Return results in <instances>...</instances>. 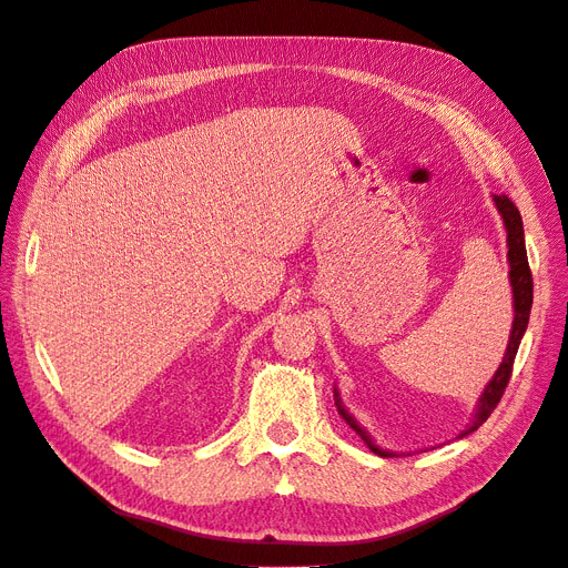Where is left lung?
Wrapping results in <instances>:
<instances>
[{"instance_id":"obj_1","label":"left lung","mask_w":568,"mask_h":568,"mask_svg":"<svg viewBox=\"0 0 568 568\" xmlns=\"http://www.w3.org/2000/svg\"><path fill=\"white\" fill-rule=\"evenodd\" d=\"M496 200V207L503 214V222H505V231H507V262H509V283H511V297H515V321H511V333H509V344H507V352L505 358L500 363V368L493 375V379L486 384V389L479 398V406L477 413H474L471 425L460 434L467 436L471 432H477L488 415L496 410V406L500 404V398L507 389V382L511 377V365H515V356L517 349L521 344V337L526 333V325H528V316H530V304H534V276H530V268H528V257H526V243H524V224H521V214L517 210V205L511 203L507 195H493ZM335 406L339 410V415L346 419V425H349L368 448L382 457H392L394 453L389 450H382L373 444V438L365 434V429L356 423V419L344 410L339 394L335 389Z\"/></svg>"}]
</instances>
